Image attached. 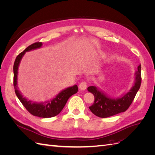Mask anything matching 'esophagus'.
Listing matches in <instances>:
<instances>
[{
  "mask_svg": "<svg viewBox=\"0 0 155 155\" xmlns=\"http://www.w3.org/2000/svg\"><path fill=\"white\" fill-rule=\"evenodd\" d=\"M87 84L85 81H83L81 82L80 84H79V88L80 89L81 91H85V89L87 88Z\"/></svg>",
  "mask_w": 155,
  "mask_h": 155,
  "instance_id": "1",
  "label": "esophagus"
}]
</instances>
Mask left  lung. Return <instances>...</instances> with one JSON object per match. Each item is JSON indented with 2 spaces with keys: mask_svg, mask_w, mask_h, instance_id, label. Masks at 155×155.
Segmentation results:
<instances>
[{
  "mask_svg": "<svg viewBox=\"0 0 155 155\" xmlns=\"http://www.w3.org/2000/svg\"><path fill=\"white\" fill-rule=\"evenodd\" d=\"M134 74L133 86L125 94L118 97H110L99 88L90 86L87 88L88 92L94 96V101L89 107L92 113L100 118H107L125 112L134 100L141 85V64H139Z\"/></svg>",
  "mask_w": 155,
  "mask_h": 155,
  "instance_id": "8db88e82",
  "label": "left lung"
}]
</instances>
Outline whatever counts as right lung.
Returning <instances> with one entry per match:
<instances>
[{"label": "right lung", "instance_id": "obj_1", "mask_svg": "<svg viewBox=\"0 0 155 155\" xmlns=\"http://www.w3.org/2000/svg\"><path fill=\"white\" fill-rule=\"evenodd\" d=\"M42 45H43V43L41 42L35 43L30 45L22 52L17 56L13 64V85L14 88H15V92L18 100L30 114L37 117H40V118H48L57 116L60 113L64 105H66L68 98L74 94L77 93L78 87L76 85L68 87L61 91L52 100L41 103L28 100L22 96L21 92L18 91V88L17 87L18 66H19L22 57L26 51L39 48Z\"/></svg>", "mask_w": 155, "mask_h": 155}]
</instances>
